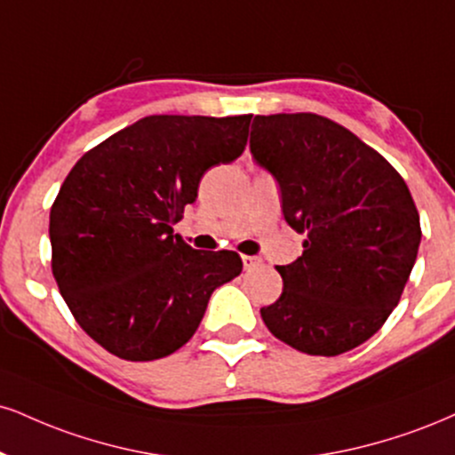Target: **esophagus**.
Here are the masks:
<instances>
[{
  "label": "esophagus",
  "instance_id": "34e87169",
  "mask_svg": "<svg viewBox=\"0 0 455 455\" xmlns=\"http://www.w3.org/2000/svg\"><path fill=\"white\" fill-rule=\"evenodd\" d=\"M260 262H262L260 256H243V267H245V271L256 269V267H259Z\"/></svg>",
  "mask_w": 455,
  "mask_h": 455
}]
</instances>
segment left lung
<instances>
[{
  "mask_svg": "<svg viewBox=\"0 0 455 455\" xmlns=\"http://www.w3.org/2000/svg\"><path fill=\"white\" fill-rule=\"evenodd\" d=\"M250 150L280 184L286 222L307 235L303 254L277 267L282 297L260 309L262 320L299 352L358 347L384 326L418 259L407 184L379 152L317 114L256 116Z\"/></svg>",
  "mask_w": 455,
  "mask_h": 455,
  "instance_id": "obj_1",
  "label": "left lung"
}]
</instances>
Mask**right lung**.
<instances>
[{
    "label": "right lung",
    "instance_id": "right-lung-1",
    "mask_svg": "<svg viewBox=\"0 0 455 455\" xmlns=\"http://www.w3.org/2000/svg\"><path fill=\"white\" fill-rule=\"evenodd\" d=\"M243 116H146L68 173L51 210L52 275L76 322L109 354L165 358L195 335L212 292L242 273L237 251L173 235L204 173L248 144Z\"/></svg>",
    "mask_w": 455,
    "mask_h": 455
}]
</instances>
